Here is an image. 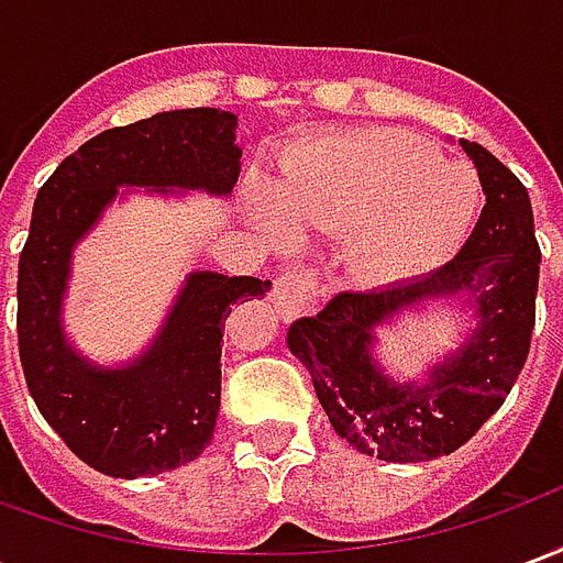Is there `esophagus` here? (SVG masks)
Wrapping results in <instances>:
<instances>
[{"label": "esophagus", "mask_w": 563, "mask_h": 563, "mask_svg": "<svg viewBox=\"0 0 563 563\" xmlns=\"http://www.w3.org/2000/svg\"><path fill=\"white\" fill-rule=\"evenodd\" d=\"M319 298V286L313 271H289L274 283V305L286 322L289 319L305 317L307 310H313Z\"/></svg>", "instance_id": "34e87169"}]
</instances>
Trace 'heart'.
<instances>
[{"label":"heart","mask_w":563,"mask_h":563,"mask_svg":"<svg viewBox=\"0 0 563 563\" xmlns=\"http://www.w3.org/2000/svg\"><path fill=\"white\" fill-rule=\"evenodd\" d=\"M277 210L298 232H362V271L401 283L459 253L479 213V180L401 132L341 135L295 153Z\"/></svg>","instance_id":"b5f03b06"}]
</instances>
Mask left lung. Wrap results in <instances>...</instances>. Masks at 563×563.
Returning a JSON list of instances; mask_svg holds the SVG:
<instances>
[{"instance_id": "left-lung-1", "label": "left lung", "mask_w": 563, "mask_h": 563, "mask_svg": "<svg viewBox=\"0 0 563 563\" xmlns=\"http://www.w3.org/2000/svg\"><path fill=\"white\" fill-rule=\"evenodd\" d=\"M459 144L485 192L479 222L459 256L416 280L334 295L286 334L331 428L358 452L395 464L440 459L467 443L516 386L531 350L540 283L531 198L483 144ZM431 300H459L477 325L419 380L391 378L376 358V331Z\"/></svg>"}]
</instances>
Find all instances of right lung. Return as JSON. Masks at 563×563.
I'll list each match as a JSON object with an SVG mask.
<instances>
[{
    "instance_id": "add662e5",
    "label": "right lung",
    "mask_w": 563,
    "mask_h": 563,
    "mask_svg": "<svg viewBox=\"0 0 563 563\" xmlns=\"http://www.w3.org/2000/svg\"><path fill=\"white\" fill-rule=\"evenodd\" d=\"M234 129L238 117L220 108L108 129L59 162L35 196L18 268L20 365L47 424L104 476H156L205 452L220 413L225 319L238 301L265 298L271 280L189 271L147 350L111 367L66 334L75 246L132 189L229 196L241 174Z\"/></svg>"
}]
</instances>
